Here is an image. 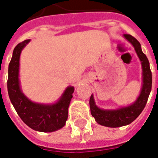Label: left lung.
Wrapping results in <instances>:
<instances>
[{"instance_id":"1","label":"left lung","mask_w":158,"mask_h":158,"mask_svg":"<svg viewBox=\"0 0 158 158\" xmlns=\"http://www.w3.org/2000/svg\"><path fill=\"white\" fill-rule=\"evenodd\" d=\"M124 38L132 44L141 61L143 70L142 89L135 102L127 106L110 110L99 108L95 103L94 95L92 94L89 100L92 115L95 118L98 124L106 127H120L133 122L145 107L152 89V72L150 69L149 61L146 55L142 52L139 42L130 34H124Z\"/></svg>"}]
</instances>
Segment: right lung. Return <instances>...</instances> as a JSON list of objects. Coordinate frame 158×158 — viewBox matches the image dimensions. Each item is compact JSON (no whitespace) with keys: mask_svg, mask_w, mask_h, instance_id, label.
<instances>
[{"mask_svg":"<svg viewBox=\"0 0 158 158\" xmlns=\"http://www.w3.org/2000/svg\"><path fill=\"white\" fill-rule=\"evenodd\" d=\"M30 39L19 43L13 51L9 64L7 89L10 102L21 120L31 129L40 132H53L64 127L68 118V108L73 98L74 88L67 87L58 101L53 104L32 102L21 90L19 58L21 52Z\"/></svg>","mask_w":158,"mask_h":158,"instance_id":"add662e5","label":"right lung"}]
</instances>
